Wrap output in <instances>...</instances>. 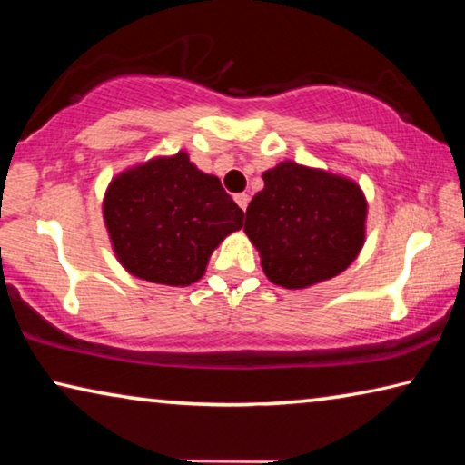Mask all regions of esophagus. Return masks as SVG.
Masks as SVG:
<instances>
[{
	"instance_id": "34e87169",
	"label": "esophagus",
	"mask_w": 465,
	"mask_h": 465,
	"mask_svg": "<svg viewBox=\"0 0 465 465\" xmlns=\"http://www.w3.org/2000/svg\"><path fill=\"white\" fill-rule=\"evenodd\" d=\"M233 201L240 204V209H242V211H246L248 203H250V196H248L246 193H240V194H235V196H233Z\"/></svg>"
}]
</instances>
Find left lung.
I'll use <instances>...</instances> for the list:
<instances>
[{
    "label": "left lung",
    "mask_w": 465,
    "mask_h": 465,
    "mask_svg": "<svg viewBox=\"0 0 465 465\" xmlns=\"http://www.w3.org/2000/svg\"><path fill=\"white\" fill-rule=\"evenodd\" d=\"M246 211L243 232L271 282L305 289L349 269L365 243L367 201L355 180L281 162Z\"/></svg>",
    "instance_id": "left-lung-1"
}]
</instances>
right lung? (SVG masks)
Masks as SVG:
<instances>
[{"instance_id": "obj_1", "label": "right lung", "mask_w": 465, "mask_h": 465, "mask_svg": "<svg viewBox=\"0 0 465 465\" xmlns=\"http://www.w3.org/2000/svg\"><path fill=\"white\" fill-rule=\"evenodd\" d=\"M102 215L123 269L170 287L199 281L213 250L243 225V211L219 178L196 168L186 152L114 176Z\"/></svg>"}]
</instances>
